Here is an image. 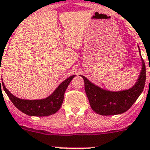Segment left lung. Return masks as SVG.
Wrapping results in <instances>:
<instances>
[{
	"label": "left lung",
	"instance_id": "1",
	"mask_svg": "<svg viewBox=\"0 0 150 150\" xmlns=\"http://www.w3.org/2000/svg\"><path fill=\"white\" fill-rule=\"evenodd\" d=\"M139 54L141 56L139 47ZM142 69L138 79L132 86L120 91H110L103 89L91 82L83 75L85 91L89 99V104L93 111L100 115H115L127 111L136 101L143 91L146 82V65L141 57Z\"/></svg>",
	"mask_w": 150,
	"mask_h": 150
}]
</instances>
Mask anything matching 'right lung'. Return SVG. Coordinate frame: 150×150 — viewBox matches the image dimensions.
<instances>
[{
    "instance_id": "obj_1",
    "label": "right lung",
    "mask_w": 150,
    "mask_h": 150,
    "mask_svg": "<svg viewBox=\"0 0 150 150\" xmlns=\"http://www.w3.org/2000/svg\"><path fill=\"white\" fill-rule=\"evenodd\" d=\"M75 76V75H71L66 79L50 96L40 100H24L14 96L5 87L2 78L0 79V85L1 83L2 84L4 92L13 103V104L19 110L29 116L45 117L54 114L58 111L63 103L64 92Z\"/></svg>"
}]
</instances>
